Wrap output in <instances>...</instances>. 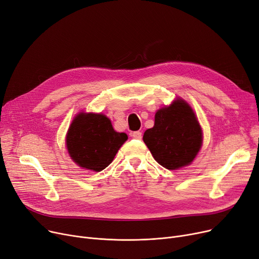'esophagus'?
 <instances>
[{
	"instance_id": "obj_1",
	"label": "esophagus",
	"mask_w": 259,
	"mask_h": 259,
	"mask_svg": "<svg viewBox=\"0 0 259 259\" xmlns=\"http://www.w3.org/2000/svg\"><path fill=\"white\" fill-rule=\"evenodd\" d=\"M131 137L135 140H141L142 139V132L141 131H134L131 133Z\"/></svg>"
}]
</instances>
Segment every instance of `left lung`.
<instances>
[{
	"label": "left lung",
	"mask_w": 259,
	"mask_h": 259,
	"mask_svg": "<svg viewBox=\"0 0 259 259\" xmlns=\"http://www.w3.org/2000/svg\"><path fill=\"white\" fill-rule=\"evenodd\" d=\"M143 140L159 165L175 170L194 159L201 146L202 133L191 107L178 100L159 109L154 127L146 130Z\"/></svg>",
	"instance_id": "obj_1"
}]
</instances>
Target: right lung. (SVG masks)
Returning <instances> with one entry per match:
<instances>
[{
    "instance_id": "1",
    "label": "right lung",
    "mask_w": 259,
    "mask_h": 259,
    "mask_svg": "<svg viewBox=\"0 0 259 259\" xmlns=\"http://www.w3.org/2000/svg\"><path fill=\"white\" fill-rule=\"evenodd\" d=\"M127 139L126 133L114 131L104 114L80 113L68 130L66 142L68 152L79 167L100 172L111 164Z\"/></svg>"
}]
</instances>
